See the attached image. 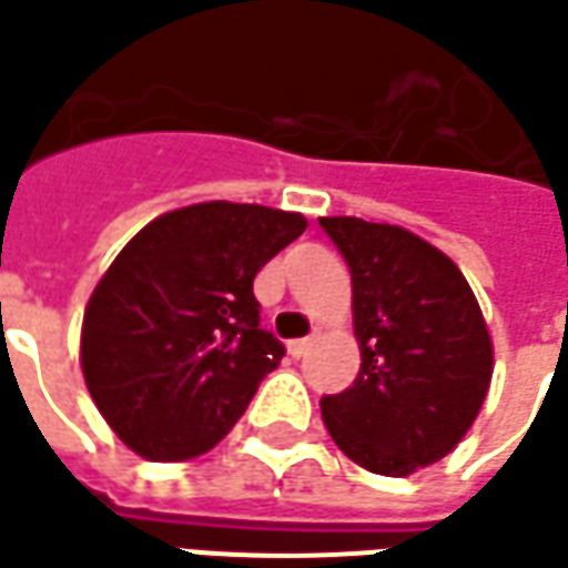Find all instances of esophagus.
<instances>
[{
  "label": "esophagus",
  "instance_id": "obj_1",
  "mask_svg": "<svg viewBox=\"0 0 568 568\" xmlns=\"http://www.w3.org/2000/svg\"><path fill=\"white\" fill-rule=\"evenodd\" d=\"M311 345H314V338H295V342H288V354L292 357H304L311 351Z\"/></svg>",
  "mask_w": 568,
  "mask_h": 568
}]
</instances>
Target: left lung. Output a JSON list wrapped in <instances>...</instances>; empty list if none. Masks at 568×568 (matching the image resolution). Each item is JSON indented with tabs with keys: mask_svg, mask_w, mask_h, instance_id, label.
<instances>
[{
	"mask_svg": "<svg viewBox=\"0 0 568 568\" xmlns=\"http://www.w3.org/2000/svg\"><path fill=\"white\" fill-rule=\"evenodd\" d=\"M351 270L361 373L320 400L323 423L351 460L410 476L447 457L491 385L495 351L457 264L392 223L320 217Z\"/></svg>",
	"mask_w": 568,
	"mask_h": 568,
	"instance_id": "left-lung-1",
	"label": "left lung"
}]
</instances>
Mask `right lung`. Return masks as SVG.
<instances>
[{
	"label": "right lung",
	"mask_w": 568,
	"mask_h": 568,
	"mask_svg": "<svg viewBox=\"0 0 568 568\" xmlns=\"http://www.w3.org/2000/svg\"><path fill=\"white\" fill-rule=\"evenodd\" d=\"M307 230L264 204L204 202L142 226L92 292L80 366L99 414L145 460H192L245 414L283 342L254 276Z\"/></svg>",
	"instance_id": "obj_1"
}]
</instances>
